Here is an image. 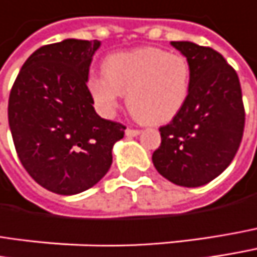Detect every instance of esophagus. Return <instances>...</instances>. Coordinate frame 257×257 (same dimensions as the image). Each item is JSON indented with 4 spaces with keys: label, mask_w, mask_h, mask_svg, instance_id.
I'll use <instances>...</instances> for the list:
<instances>
[{
    "label": "esophagus",
    "mask_w": 257,
    "mask_h": 257,
    "mask_svg": "<svg viewBox=\"0 0 257 257\" xmlns=\"http://www.w3.org/2000/svg\"><path fill=\"white\" fill-rule=\"evenodd\" d=\"M140 129H131L128 128L125 131V134H126V137H137V135H140Z\"/></svg>",
    "instance_id": "esophagus-1"
}]
</instances>
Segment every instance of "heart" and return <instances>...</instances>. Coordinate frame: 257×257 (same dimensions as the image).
Masks as SVG:
<instances>
[{"mask_svg":"<svg viewBox=\"0 0 257 257\" xmlns=\"http://www.w3.org/2000/svg\"><path fill=\"white\" fill-rule=\"evenodd\" d=\"M103 70L91 75L86 86L105 116L114 114L122 94H128L134 114L152 125L171 122L188 101L191 66L181 54L141 47L105 57Z\"/></svg>","mask_w":257,"mask_h":257,"instance_id":"heart-1","label":"heart"}]
</instances>
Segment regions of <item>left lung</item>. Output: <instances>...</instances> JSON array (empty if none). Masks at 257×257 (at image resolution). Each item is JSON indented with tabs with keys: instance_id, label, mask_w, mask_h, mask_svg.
<instances>
[{
	"instance_id": "8db88e82",
	"label": "left lung",
	"mask_w": 257,
	"mask_h": 257,
	"mask_svg": "<svg viewBox=\"0 0 257 257\" xmlns=\"http://www.w3.org/2000/svg\"><path fill=\"white\" fill-rule=\"evenodd\" d=\"M191 66L187 104L160 126L153 153L157 172L182 187H200L229 166L244 131V104L237 72L218 51L188 41L171 42Z\"/></svg>"
}]
</instances>
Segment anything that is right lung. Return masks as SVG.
<instances>
[{
  "label": "right lung",
  "instance_id": "1",
  "mask_svg": "<svg viewBox=\"0 0 257 257\" xmlns=\"http://www.w3.org/2000/svg\"><path fill=\"white\" fill-rule=\"evenodd\" d=\"M100 41L64 39L25 61L9 98L17 156L36 182L61 196L95 185L111 166L126 126L94 110L86 81Z\"/></svg>",
  "mask_w": 257,
  "mask_h": 257
}]
</instances>
